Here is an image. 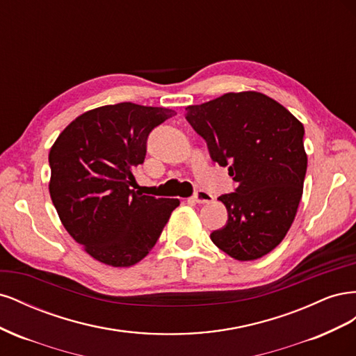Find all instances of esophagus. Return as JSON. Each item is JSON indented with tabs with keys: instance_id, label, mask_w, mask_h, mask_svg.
I'll list each match as a JSON object with an SVG mask.
<instances>
[{
	"instance_id": "34e87169",
	"label": "esophagus",
	"mask_w": 356,
	"mask_h": 356,
	"mask_svg": "<svg viewBox=\"0 0 356 356\" xmlns=\"http://www.w3.org/2000/svg\"><path fill=\"white\" fill-rule=\"evenodd\" d=\"M191 199H193V202H196V203H209L213 199V196L211 195L208 190L199 188V190H196L195 196H193Z\"/></svg>"
}]
</instances>
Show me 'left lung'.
<instances>
[{
  "instance_id": "left-lung-1",
  "label": "left lung",
  "mask_w": 356,
  "mask_h": 356,
  "mask_svg": "<svg viewBox=\"0 0 356 356\" xmlns=\"http://www.w3.org/2000/svg\"><path fill=\"white\" fill-rule=\"evenodd\" d=\"M209 156L238 184L221 195L229 218L211 233L234 260H257L282 242L303 195L305 127L285 106L258 92L225 93L186 108Z\"/></svg>"
}]
</instances>
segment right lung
<instances>
[{
    "mask_svg": "<svg viewBox=\"0 0 356 356\" xmlns=\"http://www.w3.org/2000/svg\"><path fill=\"white\" fill-rule=\"evenodd\" d=\"M177 113L132 102L81 114L49 153L50 197L63 227L95 260L129 267L153 250L178 199L132 190L149 132Z\"/></svg>",
    "mask_w": 356,
    "mask_h": 356,
    "instance_id": "1",
    "label": "right lung"
}]
</instances>
